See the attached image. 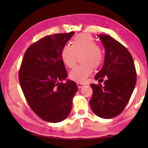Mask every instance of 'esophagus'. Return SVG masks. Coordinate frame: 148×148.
Returning <instances> with one entry per match:
<instances>
[{
    "mask_svg": "<svg viewBox=\"0 0 148 148\" xmlns=\"http://www.w3.org/2000/svg\"><path fill=\"white\" fill-rule=\"evenodd\" d=\"M77 85L78 88H83V87L84 86V84H81V83H77Z\"/></svg>",
    "mask_w": 148,
    "mask_h": 148,
    "instance_id": "obj_1",
    "label": "esophagus"
}]
</instances>
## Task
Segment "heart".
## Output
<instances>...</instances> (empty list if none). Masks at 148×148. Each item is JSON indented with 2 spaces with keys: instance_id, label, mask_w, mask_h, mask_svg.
<instances>
[{
  "instance_id": "1",
  "label": "heart",
  "mask_w": 148,
  "mask_h": 148,
  "mask_svg": "<svg viewBox=\"0 0 148 148\" xmlns=\"http://www.w3.org/2000/svg\"><path fill=\"white\" fill-rule=\"evenodd\" d=\"M82 54L84 64L74 67L69 73L71 79L84 83L92 73L94 66H98L103 58V51L100 46L96 44L92 36L87 34H79L74 38L73 44H66L62 50V58L68 67L72 68L76 64L78 54Z\"/></svg>"
}]
</instances>
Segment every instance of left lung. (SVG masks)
Listing matches in <instances>:
<instances>
[{
  "label": "left lung",
  "instance_id": "1",
  "mask_svg": "<svg viewBox=\"0 0 148 148\" xmlns=\"http://www.w3.org/2000/svg\"><path fill=\"white\" fill-rule=\"evenodd\" d=\"M105 49L104 65L95 76L96 80H106L104 86L91 84L93 96L90 107L97 116L112 119L124 110L133 92L137 75L132 56L120 42L108 35L100 34Z\"/></svg>",
  "mask_w": 148,
  "mask_h": 148
}]
</instances>
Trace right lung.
<instances>
[{"label": "right lung", "instance_id": "right-lung-1", "mask_svg": "<svg viewBox=\"0 0 148 148\" xmlns=\"http://www.w3.org/2000/svg\"><path fill=\"white\" fill-rule=\"evenodd\" d=\"M74 32L46 36L32 44L24 54L19 79L27 102L42 120L59 123L70 114L78 88L66 79L62 50Z\"/></svg>", "mask_w": 148, "mask_h": 148}]
</instances>
